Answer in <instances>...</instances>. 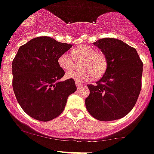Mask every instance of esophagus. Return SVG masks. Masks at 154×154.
Returning a JSON list of instances; mask_svg holds the SVG:
<instances>
[{
    "label": "esophagus",
    "mask_w": 154,
    "mask_h": 154,
    "mask_svg": "<svg viewBox=\"0 0 154 154\" xmlns=\"http://www.w3.org/2000/svg\"><path fill=\"white\" fill-rule=\"evenodd\" d=\"M76 86H77V89H79V88L81 86V84H80V83H77V82H76Z\"/></svg>",
    "instance_id": "1"
}]
</instances>
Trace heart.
Segmentation results:
<instances>
[{"label":"heart","mask_w":154,"mask_h":154,"mask_svg":"<svg viewBox=\"0 0 154 154\" xmlns=\"http://www.w3.org/2000/svg\"><path fill=\"white\" fill-rule=\"evenodd\" d=\"M71 56L65 53L60 55L58 64L62 70L68 71L65 77L77 83L88 82L92 78H101L107 68V58L103 53L96 52L95 49L87 45H80L71 51ZM75 59L74 60L73 59ZM80 61L81 70L71 71L75 66V61ZM70 70L71 72H68Z\"/></svg>","instance_id":"1"}]
</instances>
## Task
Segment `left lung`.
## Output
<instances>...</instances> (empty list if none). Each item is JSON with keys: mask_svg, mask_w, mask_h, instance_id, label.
Here are the masks:
<instances>
[{"mask_svg": "<svg viewBox=\"0 0 154 154\" xmlns=\"http://www.w3.org/2000/svg\"><path fill=\"white\" fill-rule=\"evenodd\" d=\"M106 56L107 68L95 85H87L89 95L85 100L89 113L101 121L125 117L136 103L141 89L143 63L136 50L115 38H102L93 43Z\"/></svg>", "mask_w": 154, "mask_h": 154, "instance_id": "1", "label": "left lung"}]
</instances>
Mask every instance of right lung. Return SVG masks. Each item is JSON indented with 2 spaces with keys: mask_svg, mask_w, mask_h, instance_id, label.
I'll return each mask as SVG.
<instances>
[{
  "mask_svg": "<svg viewBox=\"0 0 154 154\" xmlns=\"http://www.w3.org/2000/svg\"><path fill=\"white\" fill-rule=\"evenodd\" d=\"M72 47L50 37H39L21 46L12 64L13 88L19 105L35 120L47 122L62 113L77 90L74 80L60 81L65 71L59 56Z\"/></svg>",
  "mask_w": 154,
  "mask_h": 154,
  "instance_id": "right-lung-1",
  "label": "right lung"
}]
</instances>
